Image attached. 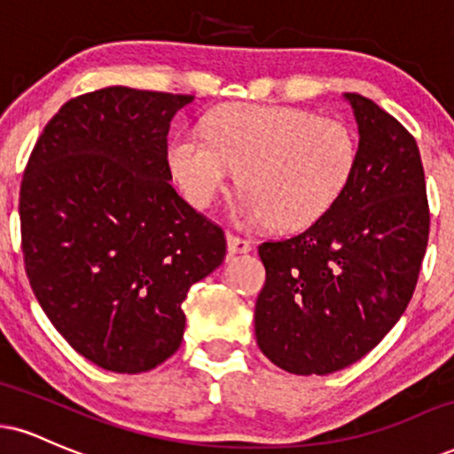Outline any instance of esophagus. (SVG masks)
<instances>
[{
	"instance_id": "esophagus-1",
	"label": "esophagus",
	"mask_w": 454,
	"mask_h": 454,
	"mask_svg": "<svg viewBox=\"0 0 454 454\" xmlns=\"http://www.w3.org/2000/svg\"><path fill=\"white\" fill-rule=\"evenodd\" d=\"M226 243H228V254H231V255H234V254H247V251H251V241H249V239L237 237V234H232V232L226 234Z\"/></svg>"
}]
</instances>
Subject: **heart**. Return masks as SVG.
<instances>
[{"label": "heart", "instance_id": "b5f03b06", "mask_svg": "<svg viewBox=\"0 0 454 454\" xmlns=\"http://www.w3.org/2000/svg\"><path fill=\"white\" fill-rule=\"evenodd\" d=\"M357 156V137L340 120L245 103L209 114L203 137L179 133L168 145L175 182L194 207H209L239 171V217L283 232L304 231L334 209Z\"/></svg>", "mask_w": 454, "mask_h": 454}]
</instances>
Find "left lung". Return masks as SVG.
I'll list each match as a JSON object with an SVG mask.
<instances>
[{
	"instance_id": "1",
	"label": "left lung",
	"mask_w": 454,
	"mask_h": 454,
	"mask_svg": "<svg viewBox=\"0 0 454 454\" xmlns=\"http://www.w3.org/2000/svg\"><path fill=\"white\" fill-rule=\"evenodd\" d=\"M357 168L334 209L304 232L262 243L255 302L260 351L292 374H332L397 324L420 272L429 205L417 141L391 114L347 92Z\"/></svg>"
}]
</instances>
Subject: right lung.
<instances>
[{
    "label": "right lung",
    "mask_w": 454,
    "mask_h": 454,
    "mask_svg": "<svg viewBox=\"0 0 454 454\" xmlns=\"http://www.w3.org/2000/svg\"><path fill=\"white\" fill-rule=\"evenodd\" d=\"M192 95L109 86L69 99L20 184L25 270L61 336L103 370L139 374L182 345V302L226 237L168 184L167 135Z\"/></svg>",
    "instance_id": "right-lung-1"
}]
</instances>
